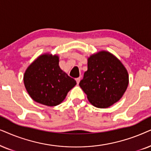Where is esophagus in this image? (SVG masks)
<instances>
[{
    "label": "esophagus",
    "mask_w": 151,
    "mask_h": 151,
    "mask_svg": "<svg viewBox=\"0 0 151 151\" xmlns=\"http://www.w3.org/2000/svg\"><path fill=\"white\" fill-rule=\"evenodd\" d=\"M80 80H81V78H80V77H78V78H77V79H76V81H77V84H79V83Z\"/></svg>",
    "instance_id": "esophagus-1"
}]
</instances>
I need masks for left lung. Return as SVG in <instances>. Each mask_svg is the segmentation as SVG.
<instances>
[{
  "label": "left lung",
  "instance_id": "left-lung-1",
  "mask_svg": "<svg viewBox=\"0 0 151 151\" xmlns=\"http://www.w3.org/2000/svg\"><path fill=\"white\" fill-rule=\"evenodd\" d=\"M128 85V72L119 59L108 52L92 55L88 60L80 87L94 106L106 108L117 102Z\"/></svg>",
  "mask_w": 151,
  "mask_h": 151
}]
</instances>
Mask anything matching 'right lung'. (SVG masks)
Returning <instances> with one entry per match:
<instances>
[{
	"label": "right lung",
	"instance_id": "add662e5",
	"mask_svg": "<svg viewBox=\"0 0 151 151\" xmlns=\"http://www.w3.org/2000/svg\"><path fill=\"white\" fill-rule=\"evenodd\" d=\"M23 81L32 99L48 106L61 104L77 84L60 68L59 57L47 55L40 56L27 68Z\"/></svg>",
	"mask_w": 151,
	"mask_h": 151
}]
</instances>
